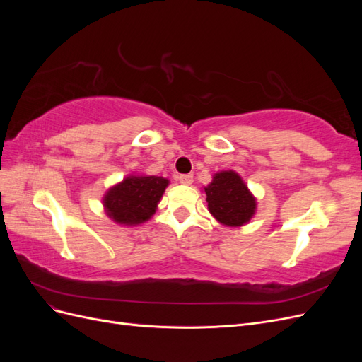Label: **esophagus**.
Wrapping results in <instances>:
<instances>
[{"label":"esophagus","mask_w":362,"mask_h":362,"mask_svg":"<svg viewBox=\"0 0 362 362\" xmlns=\"http://www.w3.org/2000/svg\"><path fill=\"white\" fill-rule=\"evenodd\" d=\"M178 180H180V182H181V184H184V185H190V184L193 182V175H190V173L180 175Z\"/></svg>","instance_id":"obj_1"}]
</instances>
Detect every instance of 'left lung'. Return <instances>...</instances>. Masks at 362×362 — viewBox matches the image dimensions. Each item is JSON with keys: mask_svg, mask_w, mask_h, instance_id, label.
I'll use <instances>...</instances> for the list:
<instances>
[{"mask_svg": "<svg viewBox=\"0 0 362 362\" xmlns=\"http://www.w3.org/2000/svg\"><path fill=\"white\" fill-rule=\"evenodd\" d=\"M208 210L218 222L228 226H242L255 213V198L246 184L233 170L218 172L205 187Z\"/></svg>", "mask_w": 362, "mask_h": 362, "instance_id": "1", "label": "left lung"}]
</instances>
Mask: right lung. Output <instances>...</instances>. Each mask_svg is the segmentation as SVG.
<instances>
[{
  "mask_svg": "<svg viewBox=\"0 0 362 362\" xmlns=\"http://www.w3.org/2000/svg\"><path fill=\"white\" fill-rule=\"evenodd\" d=\"M168 184L161 177H128L105 194L107 214L122 225L145 222L156 213Z\"/></svg>",
  "mask_w": 362,
  "mask_h": 362,
  "instance_id": "right-lung-1",
  "label": "right lung"
}]
</instances>
